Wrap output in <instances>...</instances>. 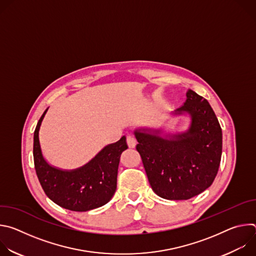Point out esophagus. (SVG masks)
<instances>
[{"mask_svg": "<svg viewBox=\"0 0 256 256\" xmlns=\"http://www.w3.org/2000/svg\"><path fill=\"white\" fill-rule=\"evenodd\" d=\"M126 142H128V146L130 148H134L136 144V138L132 136H126Z\"/></svg>", "mask_w": 256, "mask_h": 256, "instance_id": "esophagus-1", "label": "esophagus"}]
</instances>
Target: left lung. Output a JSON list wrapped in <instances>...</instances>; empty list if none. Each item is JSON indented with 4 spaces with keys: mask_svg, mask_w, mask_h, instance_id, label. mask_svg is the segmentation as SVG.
Returning a JSON list of instances; mask_svg holds the SVG:
<instances>
[{
    "mask_svg": "<svg viewBox=\"0 0 256 256\" xmlns=\"http://www.w3.org/2000/svg\"><path fill=\"white\" fill-rule=\"evenodd\" d=\"M173 114L190 116L186 132L162 136L160 130L138 128L134 134L154 192L184 200L202 194L214 180L222 156V128L208 100L192 90Z\"/></svg>",
    "mask_w": 256,
    "mask_h": 256,
    "instance_id": "left-lung-1",
    "label": "left lung"
}]
</instances>
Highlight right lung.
Here are the masks:
<instances>
[{
    "label": "right lung",
    "instance_id": "obj_1",
    "mask_svg": "<svg viewBox=\"0 0 256 256\" xmlns=\"http://www.w3.org/2000/svg\"><path fill=\"white\" fill-rule=\"evenodd\" d=\"M46 112L36 126L33 140L34 167L46 194L70 210L87 212L104 206L116 190L120 158L128 149L126 136L107 144L84 166L62 170L50 165L42 153L38 134Z\"/></svg>",
    "mask_w": 256,
    "mask_h": 256
}]
</instances>
